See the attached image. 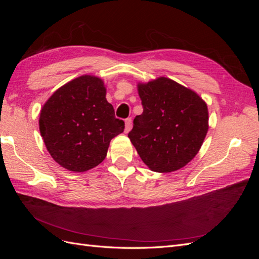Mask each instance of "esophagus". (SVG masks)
Here are the masks:
<instances>
[{
  "label": "esophagus",
  "mask_w": 259,
  "mask_h": 259,
  "mask_svg": "<svg viewBox=\"0 0 259 259\" xmlns=\"http://www.w3.org/2000/svg\"><path fill=\"white\" fill-rule=\"evenodd\" d=\"M132 119L131 117H128V119L125 120V133H128L132 128Z\"/></svg>",
  "instance_id": "1"
}]
</instances>
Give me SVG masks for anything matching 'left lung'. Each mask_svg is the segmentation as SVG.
I'll return each instance as SVG.
<instances>
[{
	"instance_id": "left-lung-1",
	"label": "left lung",
	"mask_w": 259,
	"mask_h": 259,
	"mask_svg": "<svg viewBox=\"0 0 259 259\" xmlns=\"http://www.w3.org/2000/svg\"><path fill=\"white\" fill-rule=\"evenodd\" d=\"M144 111L128 138L149 168L169 173L198 153L208 130L207 106L198 94L167 77L138 84Z\"/></svg>"
}]
</instances>
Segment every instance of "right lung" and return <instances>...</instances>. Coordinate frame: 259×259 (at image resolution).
I'll use <instances>...</instances> for the list:
<instances>
[{"label":"right lung","instance_id":"1","mask_svg":"<svg viewBox=\"0 0 259 259\" xmlns=\"http://www.w3.org/2000/svg\"><path fill=\"white\" fill-rule=\"evenodd\" d=\"M40 132L46 148L62 167L85 171L107 155L110 140L124 131L106 99L104 82L82 75L61 86L43 106Z\"/></svg>","mask_w":259,"mask_h":259}]
</instances>
